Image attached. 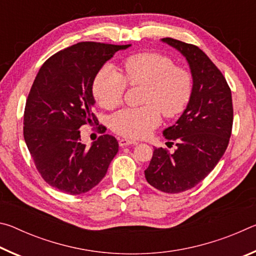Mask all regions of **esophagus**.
Wrapping results in <instances>:
<instances>
[{
    "instance_id": "34e87169",
    "label": "esophagus",
    "mask_w": 256,
    "mask_h": 256,
    "mask_svg": "<svg viewBox=\"0 0 256 256\" xmlns=\"http://www.w3.org/2000/svg\"><path fill=\"white\" fill-rule=\"evenodd\" d=\"M118 144L120 146H136L138 144V142L134 140H128V138H120Z\"/></svg>"
}]
</instances>
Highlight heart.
<instances>
[{
	"label": "heart",
	"instance_id": "1",
	"mask_svg": "<svg viewBox=\"0 0 256 256\" xmlns=\"http://www.w3.org/2000/svg\"><path fill=\"white\" fill-rule=\"evenodd\" d=\"M123 76L110 66H102L92 82L96 100L106 110L122 102L130 86H142V104L138 108H125L110 118V128L128 138L148 136L160 123V112L174 118L183 112L192 94V78L184 68L176 66L167 56L138 53L123 63Z\"/></svg>",
	"mask_w": 256,
	"mask_h": 256
}]
</instances>
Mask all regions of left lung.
I'll return each instance as SVG.
<instances>
[{"label": "left lung", "mask_w": 256, "mask_h": 256, "mask_svg": "<svg viewBox=\"0 0 256 256\" xmlns=\"http://www.w3.org/2000/svg\"><path fill=\"white\" fill-rule=\"evenodd\" d=\"M162 42L188 60L192 94L175 125L162 132L166 140L176 141L175 152L154 148L144 176L162 192L180 193L204 180L226 151L234 118L232 92L222 73L198 46L172 38Z\"/></svg>", "instance_id": "obj_1"}]
</instances>
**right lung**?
Segmentation results:
<instances>
[{"label": "right lung", "instance_id": "1", "mask_svg": "<svg viewBox=\"0 0 256 256\" xmlns=\"http://www.w3.org/2000/svg\"><path fill=\"white\" fill-rule=\"evenodd\" d=\"M131 45L82 42L60 50L38 71L26 102L24 138L42 178L78 196L99 184L118 151L116 138L104 134L90 148L80 128L98 123L92 112V82L116 52Z\"/></svg>", "mask_w": 256, "mask_h": 256}]
</instances>
